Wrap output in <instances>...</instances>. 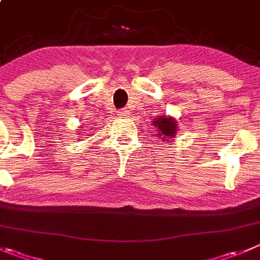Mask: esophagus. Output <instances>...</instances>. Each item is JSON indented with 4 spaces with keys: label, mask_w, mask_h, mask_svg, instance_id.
Masks as SVG:
<instances>
[{
    "label": "esophagus",
    "mask_w": 260,
    "mask_h": 260,
    "mask_svg": "<svg viewBox=\"0 0 260 260\" xmlns=\"http://www.w3.org/2000/svg\"><path fill=\"white\" fill-rule=\"evenodd\" d=\"M118 115H119V117H125V115H128V110L127 109H122Z\"/></svg>",
    "instance_id": "obj_1"
}]
</instances>
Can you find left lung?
Instances as JSON below:
<instances>
[{
  "mask_svg": "<svg viewBox=\"0 0 260 260\" xmlns=\"http://www.w3.org/2000/svg\"><path fill=\"white\" fill-rule=\"evenodd\" d=\"M153 124L156 127V135L161 138V141H169V138H174V136L176 135L178 125H176V120L173 117L161 115L153 120Z\"/></svg>",
  "mask_w": 260,
  "mask_h": 260,
  "instance_id": "1",
  "label": "left lung"
}]
</instances>
